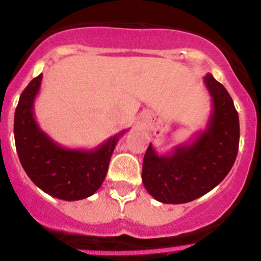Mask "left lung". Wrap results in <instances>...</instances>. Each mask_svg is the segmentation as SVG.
I'll use <instances>...</instances> for the list:
<instances>
[{
	"label": "left lung",
	"mask_w": 261,
	"mask_h": 261,
	"mask_svg": "<svg viewBox=\"0 0 261 261\" xmlns=\"http://www.w3.org/2000/svg\"><path fill=\"white\" fill-rule=\"evenodd\" d=\"M212 96L208 125L191 142L158 155L149 145L142 163V183L154 199L184 204L199 199L226 177L239 146V116L227 90L211 73L204 77Z\"/></svg>",
	"instance_id": "obj_1"
}]
</instances>
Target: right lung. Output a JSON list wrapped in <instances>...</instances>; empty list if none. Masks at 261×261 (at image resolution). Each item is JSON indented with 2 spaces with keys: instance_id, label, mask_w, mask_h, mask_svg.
<instances>
[{
  "instance_id": "1",
  "label": "right lung",
  "mask_w": 261,
  "mask_h": 261,
  "mask_svg": "<svg viewBox=\"0 0 261 261\" xmlns=\"http://www.w3.org/2000/svg\"><path fill=\"white\" fill-rule=\"evenodd\" d=\"M43 74L23 90L14 115V138L22 167L35 186L49 196L77 201L100 188L120 136H112L94 149H68L55 142L38 125L34 103Z\"/></svg>"
}]
</instances>
